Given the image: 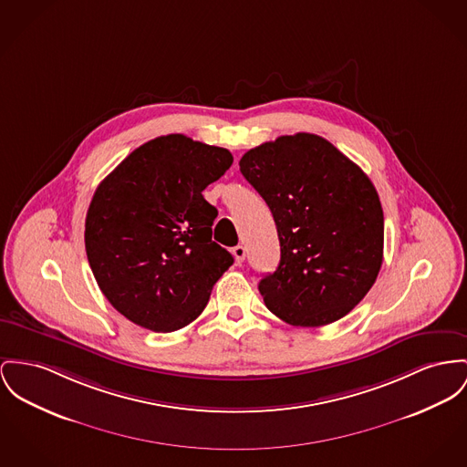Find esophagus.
<instances>
[{
    "instance_id": "obj_1",
    "label": "esophagus",
    "mask_w": 467,
    "mask_h": 467,
    "mask_svg": "<svg viewBox=\"0 0 467 467\" xmlns=\"http://www.w3.org/2000/svg\"><path fill=\"white\" fill-rule=\"evenodd\" d=\"M232 253H234V256H235V262H237V264H243V262H244V258H246V248H244V246H235V248H232Z\"/></svg>"
}]
</instances>
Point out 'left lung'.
I'll use <instances>...</instances> for the list:
<instances>
[{
    "instance_id": "8db88e82",
    "label": "left lung",
    "mask_w": 467,
    "mask_h": 467,
    "mask_svg": "<svg viewBox=\"0 0 467 467\" xmlns=\"http://www.w3.org/2000/svg\"><path fill=\"white\" fill-rule=\"evenodd\" d=\"M239 166L278 228L280 265L258 283L265 306L301 327L340 320L382 265L384 214L372 181L308 132L251 149Z\"/></svg>"
}]
</instances>
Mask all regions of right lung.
<instances>
[{
	"mask_svg": "<svg viewBox=\"0 0 467 467\" xmlns=\"http://www.w3.org/2000/svg\"><path fill=\"white\" fill-rule=\"evenodd\" d=\"M234 157L168 134L130 152L99 184L85 221L95 280L130 322L170 333L192 322L234 256L213 241L218 209L202 191Z\"/></svg>",
	"mask_w": 467,
	"mask_h": 467,
	"instance_id": "add662e5",
	"label": "right lung"
}]
</instances>
